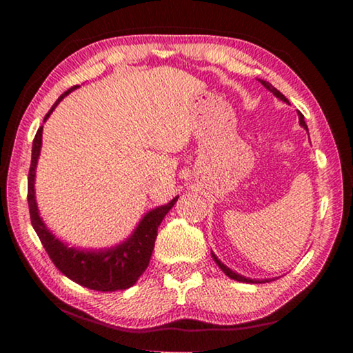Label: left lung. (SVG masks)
Returning a JSON list of instances; mask_svg holds the SVG:
<instances>
[{
    "label": "left lung",
    "mask_w": 353,
    "mask_h": 353,
    "mask_svg": "<svg viewBox=\"0 0 353 353\" xmlns=\"http://www.w3.org/2000/svg\"><path fill=\"white\" fill-rule=\"evenodd\" d=\"M260 82H261V85H265V88L266 90H270L274 97H277L279 99H282V101H285V103H288V99H286L282 93H280L276 87H272L270 82H266V81H263V79H259ZM299 123H301V126L303 128V129H307V132H308V128H307V124H305V119H303V115L301 112H299ZM212 256H213V260L216 261V265L221 268V271H223L225 276H229L230 279H234V280H236V282H246V283H265V282H270V280H252V279H248V277H243V276H240V274H236V272H234L232 270H229V268H227L224 263H221L219 260H218V256L214 255L213 252H212Z\"/></svg>",
    "instance_id": "1"
}]
</instances>
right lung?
I'll return each instance as SVG.
<instances>
[{"label": "right lung", "instance_id": "obj_1", "mask_svg": "<svg viewBox=\"0 0 353 353\" xmlns=\"http://www.w3.org/2000/svg\"><path fill=\"white\" fill-rule=\"evenodd\" d=\"M74 88H77V85L71 87L68 92L59 97L54 105L51 107V110L45 115L43 123L51 115L52 110L56 109L57 104ZM41 132H43V126L39 128L32 141L31 168H29L28 177L29 214H31V223L35 234L39 235L41 244H43L45 250L57 270L63 276L73 280V282L85 286L88 290L104 292L130 288L148 268L154 250L155 238H157L159 225L165 218V214L176 204L179 196H176L168 204L160 205L148 212L140 221V224L137 225L134 234L126 241H123L115 248L99 250L68 248L67 244L62 243L46 229L45 223L39 214L37 202H35L34 182L35 168H37V160L41 148Z\"/></svg>", "mask_w": 353, "mask_h": 353}]
</instances>
